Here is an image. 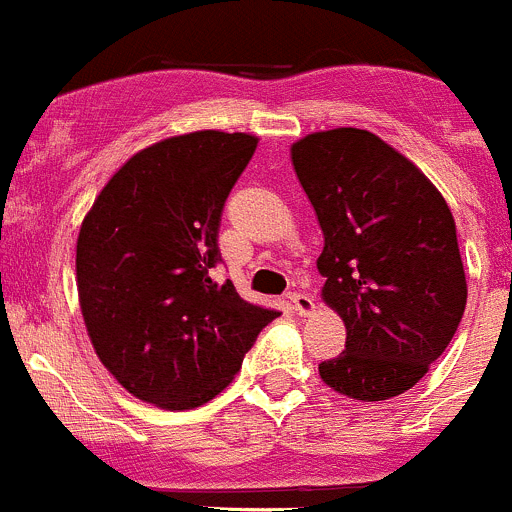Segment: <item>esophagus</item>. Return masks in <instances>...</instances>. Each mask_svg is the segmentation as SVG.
<instances>
[{
  "label": "esophagus",
  "instance_id": "esophagus-1",
  "mask_svg": "<svg viewBox=\"0 0 512 512\" xmlns=\"http://www.w3.org/2000/svg\"><path fill=\"white\" fill-rule=\"evenodd\" d=\"M288 301H291L293 311L298 313V316H311L313 311H316V303H313V298L308 296V293H288Z\"/></svg>",
  "mask_w": 512,
  "mask_h": 512
}]
</instances>
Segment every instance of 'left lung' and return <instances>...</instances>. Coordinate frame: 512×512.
<instances>
[{
    "mask_svg": "<svg viewBox=\"0 0 512 512\" xmlns=\"http://www.w3.org/2000/svg\"><path fill=\"white\" fill-rule=\"evenodd\" d=\"M291 161L323 231L321 298L346 326V351L318 366L321 381L366 403L401 396L448 348L468 301L453 214L366 129L313 131Z\"/></svg>",
    "mask_w": 512,
    "mask_h": 512,
    "instance_id": "8db88e82",
    "label": "left lung"
}]
</instances>
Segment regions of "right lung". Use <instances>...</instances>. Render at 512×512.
<instances>
[{
  "instance_id": "obj_1",
  "label": "right lung",
  "mask_w": 512,
  "mask_h": 512,
  "mask_svg": "<svg viewBox=\"0 0 512 512\" xmlns=\"http://www.w3.org/2000/svg\"><path fill=\"white\" fill-rule=\"evenodd\" d=\"M258 136L204 129L136 151L86 211L77 239L84 326L139 401L189 411L219 396L281 316L214 281L219 221Z\"/></svg>"
}]
</instances>
